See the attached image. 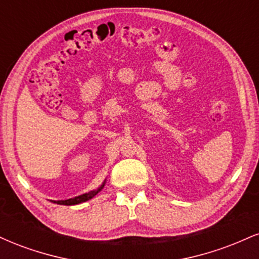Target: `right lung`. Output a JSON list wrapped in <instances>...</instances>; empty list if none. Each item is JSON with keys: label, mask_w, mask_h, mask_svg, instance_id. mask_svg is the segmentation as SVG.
I'll use <instances>...</instances> for the list:
<instances>
[{"label": "right lung", "mask_w": 259, "mask_h": 259, "mask_svg": "<svg viewBox=\"0 0 259 259\" xmlns=\"http://www.w3.org/2000/svg\"><path fill=\"white\" fill-rule=\"evenodd\" d=\"M105 184H106V180L103 181L102 185H100V187H97L96 190H92V191H90V192H86V194L76 196V197H74V198H69V200H64V201H51V202H53V203H57V204H65V206H73V204L82 203V202L91 200L92 197H95V196L99 194L101 190L103 189Z\"/></svg>", "instance_id": "obj_1"}]
</instances>
